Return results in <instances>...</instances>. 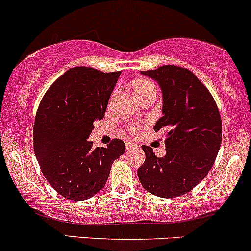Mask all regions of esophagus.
<instances>
[{
  "label": "esophagus",
  "mask_w": 251,
  "mask_h": 251,
  "mask_svg": "<svg viewBox=\"0 0 251 251\" xmlns=\"http://www.w3.org/2000/svg\"><path fill=\"white\" fill-rule=\"evenodd\" d=\"M125 147H126V149H131V148H135L136 147V143H133V142H126L125 143Z\"/></svg>",
  "instance_id": "34e87169"
}]
</instances>
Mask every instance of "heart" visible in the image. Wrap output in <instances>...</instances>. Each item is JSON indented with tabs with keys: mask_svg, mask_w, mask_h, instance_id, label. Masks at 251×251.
<instances>
[{
	"mask_svg": "<svg viewBox=\"0 0 251 251\" xmlns=\"http://www.w3.org/2000/svg\"><path fill=\"white\" fill-rule=\"evenodd\" d=\"M132 86H133V91H135V93L137 96H140L143 91L147 90V88L155 87V85H154L151 80H147V78H140V80H136ZM142 127H143V124L142 123H133L127 126V130L130 131L131 133H136L138 132Z\"/></svg>",
	"mask_w": 251,
	"mask_h": 251,
	"instance_id": "b5f03b06",
	"label": "heart"
}]
</instances>
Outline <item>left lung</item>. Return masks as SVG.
<instances>
[{
  "label": "left lung",
  "mask_w": 251,
  "mask_h": 251,
  "mask_svg": "<svg viewBox=\"0 0 251 251\" xmlns=\"http://www.w3.org/2000/svg\"><path fill=\"white\" fill-rule=\"evenodd\" d=\"M142 74L158 81L163 91V114L154 126L166 133V155L158 158L143 146L146 160L137 175L146 191L176 198L194 188L210 171L222 140L219 108L210 91L193 73L163 65Z\"/></svg>",
  "instance_id": "left-lung-1"
}]
</instances>
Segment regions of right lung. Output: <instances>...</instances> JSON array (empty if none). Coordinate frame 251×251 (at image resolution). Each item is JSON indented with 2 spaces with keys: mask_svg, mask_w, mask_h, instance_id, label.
<instances>
[{
  "mask_svg": "<svg viewBox=\"0 0 251 251\" xmlns=\"http://www.w3.org/2000/svg\"><path fill=\"white\" fill-rule=\"evenodd\" d=\"M121 72L75 67L58 77L40 102L34 124V151L48 183L62 197L85 201L107 183L111 165L125 153L114 138L107 148L87 140L93 121L104 118Z\"/></svg>",
  "mask_w": 251,
  "mask_h": 251,
  "instance_id": "obj_1",
  "label": "right lung"
}]
</instances>
